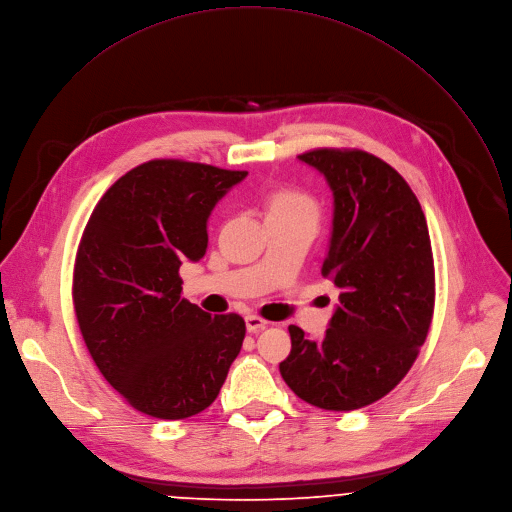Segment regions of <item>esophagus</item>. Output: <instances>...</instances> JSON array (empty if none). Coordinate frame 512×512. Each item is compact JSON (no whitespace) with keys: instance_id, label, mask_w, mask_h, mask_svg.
<instances>
[{"instance_id":"1","label":"esophagus","mask_w":512,"mask_h":512,"mask_svg":"<svg viewBox=\"0 0 512 512\" xmlns=\"http://www.w3.org/2000/svg\"><path fill=\"white\" fill-rule=\"evenodd\" d=\"M266 325H268V321H264V319L258 317V315H248V317H246V329H248L250 333H258V331L266 329Z\"/></svg>"}]
</instances>
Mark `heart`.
<instances>
[{
  "instance_id": "b5f03b06",
  "label": "heart",
  "mask_w": 512,
  "mask_h": 512,
  "mask_svg": "<svg viewBox=\"0 0 512 512\" xmlns=\"http://www.w3.org/2000/svg\"><path fill=\"white\" fill-rule=\"evenodd\" d=\"M268 216H319L317 201L296 187L274 189L266 203Z\"/></svg>"
}]
</instances>
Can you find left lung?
<instances>
[{"mask_svg": "<svg viewBox=\"0 0 512 512\" xmlns=\"http://www.w3.org/2000/svg\"><path fill=\"white\" fill-rule=\"evenodd\" d=\"M333 191L323 276L341 290L321 341L290 325L286 385L321 410L351 412L387 395L414 365L434 315V256L426 216L405 179L359 149L298 155Z\"/></svg>", "mask_w": 512, "mask_h": 512, "instance_id": "8db88e82", "label": "left lung"}]
</instances>
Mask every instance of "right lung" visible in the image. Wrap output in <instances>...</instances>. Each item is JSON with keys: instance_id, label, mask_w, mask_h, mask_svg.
Here are the masks:
<instances>
[{"instance_id": "add662e5", "label": "right lung", "mask_w": 512, "mask_h": 512, "mask_svg": "<svg viewBox=\"0 0 512 512\" xmlns=\"http://www.w3.org/2000/svg\"><path fill=\"white\" fill-rule=\"evenodd\" d=\"M248 171L153 159L100 197L84 228L72 280L86 349L135 410L185 420L218 397L242 349L240 315L181 298L179 266L208 250V218Z\"/></svg>"}]
</instances>
